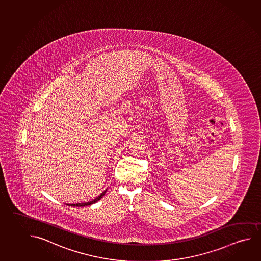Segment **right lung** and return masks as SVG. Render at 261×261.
I'll return each instance as SVG.
<instances>
[{"mask_svg": "<svg viewBox=\"0 0 261 261\" xmlns=\"http://www.w3.org/2000/svg\"><path fill=\"white\" fill-rule=\"evenodd\" d=\"M107 190L104 191L103 193H102L101 195H98L97 198L94 199L92 201H90V202H88V203H69V204H67V205H71V206H77V207H82V206H88V205H91L93 203H97L98 200H100L102 198V196L106 194Z\"/></svg>", "mask_w": 261, "mask_h": 261, "instance_id": "obj_1", "label": "right lung"}]
</instances>
